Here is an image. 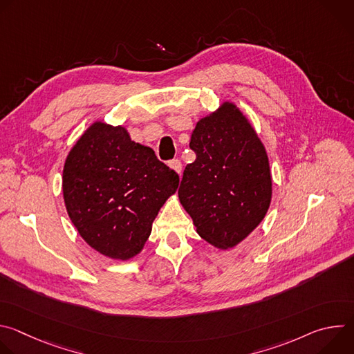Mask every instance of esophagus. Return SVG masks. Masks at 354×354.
Here are the masks:
<instances>
[{"mask_svg":"<svg viewBox=\"0 0 354 354\" xmlns=\"http://www.w3.org/2000/svg\"><path fill=\"white\" fill-rule=\"evenodd\" d=\"M169 167L176 172V174H182V164H180V161L179 160H172L171 162H169Z\"/></svg>","mask_w":354,"mask_h":354,"instance_id":"34e87169","label":"esophagus"}]
</instances>
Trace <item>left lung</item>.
I'll list each match as a JSON object with an SVG mask.
<instances>
[{
	"instance_id": "1",
	"label": "left lung",
	"mask_w": 354,
	"mask_h": 354,
	"mask_svg": "<svg viewBox=\"0 0 354 354\" xmlns=\"http://www.w3.org/2000/svg\"><path fill=\"white\" fill-rule=\"evenodd\" d=\"M189 147L178 196L197 234L218 249L243 241L265 218L272 200V174L265 145L232 102L201 118Z\"/></svg>"
}]
</instances>
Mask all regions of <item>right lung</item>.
<instances>
[{
	"label": "right lung",
	"mask_w": 354,
	"mask_h": 354,
	"mask_svg": "<svg viewBox=\"0 0 354 354\" xmlns=\"http://www.w3.org/2000/svg\"><path fill=\"white\" fill-rule=\"evenodd\" d=\"M179 185L153 148L123 126L92 123L63 169L67 213L84 241L111 259L129 261L147 242L153 221Z\"/></svg>",
	"instance_id": "1"
}]
</instances>
